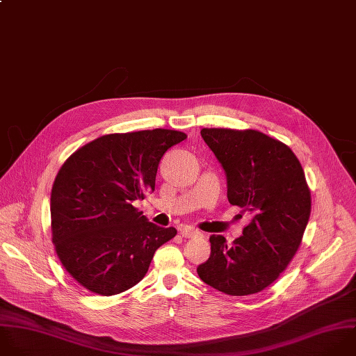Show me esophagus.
I'll return each mask as SVG.
<instances>
[{"mask_svg":"<svg viewBox=\"0 0 356 356\" xmlns=\"http://www.w3.org/2000/svg\"><path fill=\"white\" fill-rule=\"evenodd\" d=\"M180 234L183 236V238H195V236L200 234V232L191 226H181Z\"/></svg>","mask_w":356,"mask_h":356,"instance_id":"34e87169","label":"esophagus"}]
</instances>
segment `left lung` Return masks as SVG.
Listing matches in <instances>:
<instances>
[{"instance_id": "1", "label": "left lung", "mask_w": 356, "mask_h": 356, "mask_svg": "<svg viewBox=\"0 0 356 356\" xmlns=\"http://www.w3.org/2000/svg\"><path fill=\"white\" fill-rule=\"evenodd\" d=\"M201 137L226 173L229 202L254 216L232 245L212 234L211 256L197 273L226 295L261 292L302 245L312 209L305 172L288 145L257 130L202 129Z\"/></svg>"}]
</instances>
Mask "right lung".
<instances>
[{"mask_svg": "<svg viewBox=\"0 0 356 356\" xmlns=\"http://www.w3.org/2000/svg\"><path fill=\"white\" fill-rule=\"evenodd\" d=\"M186 138L165 129L107 134L63 163L51 188V241L85 289L111 296L133 288L175 238V227L148 222L134 204L155 190L163 154Z\"/></svg>", "mask_w": 356, "mask_h": 356, "instance_id": "1", "label": "right lung"}]
</instances>
